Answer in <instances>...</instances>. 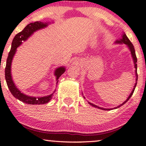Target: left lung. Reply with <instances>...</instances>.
I'll return each mask as SVG.
<instances>
[{
	"label": "left lung",
	"instance_id": "left-lung-1",
	"mask_svg": "<svg viewBox=\"0 0 146 146\" xmlns=\"http://www.w3.org/2000/svg\"><path fill=\"white\" fill-rule=\"evenodd\" d=\"M116 42H117V43H123V44H126L127 46H128V48H130V52H131L132 56V58H133L134 63H135V72H136V76H137V79H136V80L137 81V78H137V77H138V75H137V56H136V53H135V48H134L133 44H132V42H130V40L128 39V37L126 36V35H125V34H123V36H122V39L119 40H117V41ZM136 85H137V83L135 84V86H134V87H135V88H133V90H132V93H130V95H129V97L128 98V99H127V100H125V101L124 102H123V103L122 104H121V105L117 107V108H119V107H120V106H123V104H124L125 103H126V102L128 101L129 99H130V98H131V96L132 95V94H133L134 91H135V87H136ZM88 103H89L90 105L96 107V108H100V109H102V110H110V109H104V108H101V107H99V106H96V105H95V104H93L90 103V102H88Z\"/></svg>",
	"mask_w": 146,
	"mask_h": 146
}]
</instances>
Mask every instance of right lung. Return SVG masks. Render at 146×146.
Segmentation results:
<instances>
[{
    "instance_id": "add662e5",
    "label": "right lung",
    "mask_w": 146,
    "mask_h": 146,
    "mask_svg": "<svg viewBox=\"0 0 146 146\" xmlns=\"http://www.w3.org/2000/svg\"><path fill=\"white\" fill-rule=\"evenodd\" d=\"M48 23H42L40 21H36L35 23H30L27 25L24 28L23 31L20 33H17L14 38L13 39L12 43H11V48L10 50L9 55H8L7 59L6 67L5 70V80L7 84L8 88L13 95L14 98H16L20 101L24 102L27 104H44L48 103L52 98L53 94L48 95V96L43 97V98H35V97H30L27 95L22 93L19 90L16 88L15 86L14 83L13 82L12 78L11 75V64L12 62L13 57H14L15 53H16V48L18 46H19L21 44L22 41H25L29 37L31 36L32 33L36 31V30H38L42 28H44L45 27L47 26ZM65 68L64 67H60L57 68L55 71V75L56 76V80H58V78L61 76L64 73ZM58 81H57L58 83Z\"/></svg>"
}]
</instances>
